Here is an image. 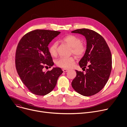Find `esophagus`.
<instances>
[{"mask_svg": "<svg viewBox=\"0 0 127 127\" xmlns=\"http://www.w3.org/2000/svg\"><path fill=\"white\" fill-rule=\"evenodd\" d=\"M68 71V69H63V71L64 72H67Z\"/></svg>", "mask_w": 127, "mask_h": 127, "instance_id": "1", "label": "esophagus"}]
</instances>
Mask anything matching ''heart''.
<instances>
[{
	"label": "heart",
	"instance_id": "1",
	"mask_svg": "<svg viewBox=\"0 0 127 127\" xmlns=\"http://www.w3.org/2000/svg\"><path fill=\"white\" fill-rule=\"evenodd\" d=\"M62 41L68 44L71 48V52L78 57L84 55L86 52V45L81 42V40L75 35H69L63 37ZM58 44L57 42H53L49 47V52L52 56L55 57L57 54ZM73 57H61L56 61L57 66L64 68H69L74 63Z\"/></svg>",
	"mask_w": 127,
	"mask_h": 127
}]
</instances>
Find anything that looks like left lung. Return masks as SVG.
I'll return each instance as SVG.
<instances>
[{"label":"left lung","instance_id":"obj_1","mask_svg":"<svg viewBox=\"0 0 127 127\" xmlns=\"http://www.w3.org/2000/svg\"><path fill=\"white\" fill-rule=\"evenodd\" d=\"M71 32L82 35L87 42L85 53L79 63L86 72L75 70L71 86L79 94L91 96L102 90L109 79L112 69L110 50L104 38L94 31L82 29Z\"/></svg>","mask_w":127,"mask_h":127}]
</instances>
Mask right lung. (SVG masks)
I'll return each instance as SVG.
<instances>
[{
    "label": "right lung",
    "mask_w": 127,
    "mask_h": 127,
    "mask_svg": "<svg viewBox=\"0 0 127 127\" xmlns=\"http://www.w3.org/2000/svg\"><path fill=\"white\" fill-rule=\"evenodd\" d=\"M61 32L36 30L26 33L16 49L15 64L22 82L32 94L45 95L55 87L58 78L63 72L59 67L44 71L45 66L54 64L48 46Z\"/></svg>",
    "instance_id": "right-lung-1"
}]
</instances>
